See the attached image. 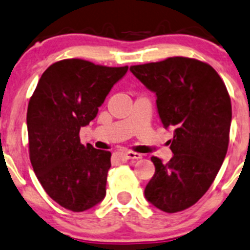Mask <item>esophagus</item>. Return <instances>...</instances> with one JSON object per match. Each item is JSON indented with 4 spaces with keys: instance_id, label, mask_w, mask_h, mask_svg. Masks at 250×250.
Instances as JSON below:
<instances>
[{
    "instance_id": "esophagus-1",
    "label": "esophagus",
    "mask_w": 250,
    "mask_h": 250,
    "mask_svg": "<svg viewBox=\"0 0 250 250\" xmlns=\"http://www.w3.org/2000/svg\"><path fill=\"white\" fill-rule=\"evenodd\" d=\"M124 158L128 159V160H133V159H135V160H138V159H142V155L138 153H135V151L128 150L124 153Z\"/></svg>"
}]
</instances>
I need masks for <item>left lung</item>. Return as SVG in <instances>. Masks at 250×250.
Listing matches in <instances>:
<instances>
[{"label":"left lung","mask_w":250,"mask_h":250,"mask_svg":"<svg viewBox=\"0 0 250 250\" xmlns=\"http://www.w3.org/2000/svg\"><path fill=\"white\" fill-rule=\"evenodd\" d=\"M130 71L155 92L161 122L174 130L169 141L173 156L167 164L151 156L155 173L144 195L164 212H181L206 194L225 159L230 95L217 71L196 59L174 56Z\"/></svg>","instance_id":"left-lung-1"}]
</instances>
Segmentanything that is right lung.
Returning a JSON list of instances; mask_svg holds the SVG:
<instances>
[{"mask_svg":"<svg viewBox=\"0 0 250 250\" xmlns=\"http://www.w3.org/2000/svg\"><path fill=\"white\" fill-rule=\"evenodd\" d=\"M124 67L82 59L58 61L41 77L27 107L31 165L45 192L61 207L84 212L106 196L110 151L83 146L82 126L96 118Z\"/></svg>","mask_w":250,"mask_h":250,"instance_id":"add662e5","label":"right lung"}]
</instances>
